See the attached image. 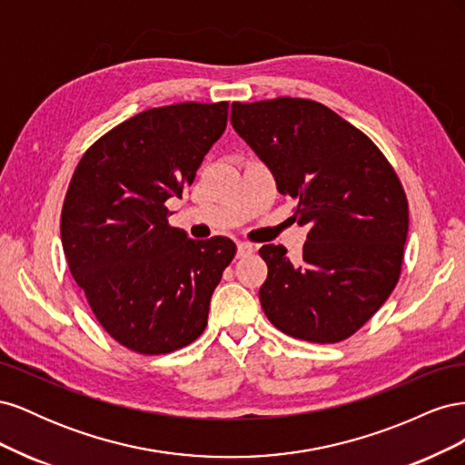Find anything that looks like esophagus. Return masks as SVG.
Returning a JSON list of instances; mask_svg holds the SVG:
<instances>
[{
	"mask_svg": "<svg viewBox=\"0 0 465 465\" xmlns=\"http://www.w3.org/2000/svg\"><path fill=\"white\" fill-rule=\"evenodd\" d=\"M254 252V246H252L250 242H238L236 244V258H244L248 254H252Z\"/></svg>",
	"mask_w": 465,
	"mask_h": 465,
	"instance_id": "34e87169",
	"label": "esophagus"
}]
</instances>
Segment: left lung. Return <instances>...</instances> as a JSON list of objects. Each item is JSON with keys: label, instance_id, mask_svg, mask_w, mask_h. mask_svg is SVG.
Wrapping results in <instances>:
<instances>
[{"label": "left lung", "instance_id": "obj_1", "mask_svg": "<svg viewBox=\"0 0 465 465\" xmlns=\"http://www.w3.org/2000/svg\"><path fill=\"white\" fill-rule=\"evenodd\" d=\"M231 122L277 190L297 200L294 219L308 227L299 258L283 246L260 248L267 320L311 343L347 340L401 273L410 213L396 171L367 135L316 101L232 103Z\"/></svg>", "mask_w": 465, "mask_h": 465}]
</instances>
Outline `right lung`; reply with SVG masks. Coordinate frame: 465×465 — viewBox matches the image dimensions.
<instances>
[{
    "instance_id": "right-lung-1",
    "label": "right lung",
    "mask_w": 465,
    "mask_h": 465,
    "mask_svg": "<svg viewBox=\"0 0 465 465\" xmlns=\"http://www.w3.org/2000/svg\"><path fill=\"white\" fill-rule=\"evenodd\" d=\"M229 103H180L122 122L83 154L62 207L64 254L110 337L142 355L198 340L236 246L171 227L182 192L227 128Z\"/></svg>"
}]
</instances>
